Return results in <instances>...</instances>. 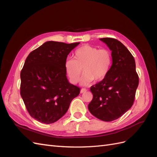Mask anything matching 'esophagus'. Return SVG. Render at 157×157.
Listing matches in <instances>:
<instances>
[{
	"label": "esophagus",
	"instance_id": "34e87169",
	"mask_svg": "<svg viewBox=\"0 0 157 157\" xmlns=\"http://www.w3.org/2000/svg\"><path fill=\"white\" fill-rule=\"evenodd\" d=\"M87 91V90L86 89H85V88H82L81 90H80V93L81 94H82V93H85Z\"/></svg>",
	"mask_w": 157,
	"mask_h": 157
}]
</instances>
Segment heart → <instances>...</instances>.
<instances>
[{
  "label": "heart",
  "instance_id": "b5f03b06",
  "mask_svg": "<svg viewBox=\"0 0 157 157\" xmlns=\"http://www.w3.org/2000/svg\"><path fill=\"white\" fill-rule=\"evenodd\" d=\"M113 64L111 52L107 49H99L91 45H84L75 50L73 59L65 61L66 73L71 82L77 83L82 72L81 84L86 85L94 80L101 81L111 70Z\"/></svg>",
  "mask_w": 157,
  "mask_h": 157
}]
</instances>
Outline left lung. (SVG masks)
Masks as SVG:
<instances>
[{
	"instance_id": "8db88e82",
	"label": "left lung",
	"mask_w": 157,
	"mask_h": 157,
	"mask_svg": "<svg viewBox=\"0 0 157 157\" xmlns=\"http://www.w3.org/2000/svg\"><path fill=\"white\" fill-rule=\"evenodd\" d=\"M99 40L111 51L113 64L107 77L90 88L93 99L88 107L99 120L110 122L120 118L132 106L139 77L134 57L122 42L112 38Z\"/></svg>"
}]
</instances>
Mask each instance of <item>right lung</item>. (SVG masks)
<instances>
[{
  "mask_svg": "<svg viewBox=\"0 0 157 157\" xmlns=\"http://www.w3.org/2000/svg\"><path fill=\"white\" fill-rule=\"evenodd\" d=\"M80 42L47 41L27 56L21 71L20 94L27 111L44 124L58 121L67 111L80 88L69 82L65 63Z\"/></svg>",
  "mask_w": 157,
  "mask_h": 157,
  "instance_id": "1",
  "label": "right lung"
}]
</instances>
